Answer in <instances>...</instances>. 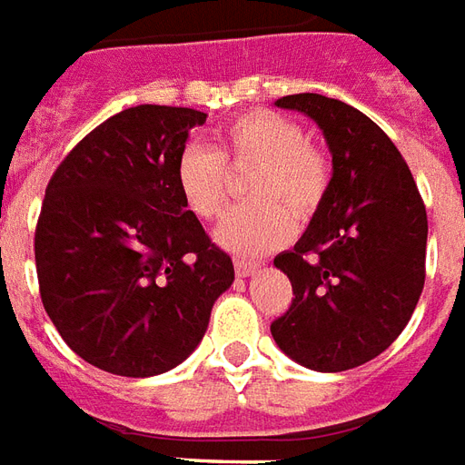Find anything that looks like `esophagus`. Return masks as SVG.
Segmentation results:
<instances>
[{"instance_id":"1","label":"esophagus","mask_w":465,"mask_h":465,"mask_svg":"<svg viewBox=\"0 0 465 465\" xmlns=\"http://www.w3.org/2000/svg\"><path fill=\"white\" fill-rule=\"evenodd\" d=\"M260 270V262H250V260H235L237 277H250Z\"/></svg>"}]
</instances>
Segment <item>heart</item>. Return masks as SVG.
I'll return each instance as SVG.
<instances>
[{
    "label": "heart",
    "mask_w": 465,
    "mask_h": 465,
    "mask_svg": "<svg viewBox=\"0 0 465 465\" xmlns=\"http://www.w3.org/2000/svg\"><path fill=\"white\" fill-rule=\"evenodd\" d=\"M255 163L245 183L250 203L237 205L215 228V240L237 255H260L312 218L330 188V163L307 141L302 125L274 111H250L218 134V148L191 143L175 163L185 208L200 220L218 218L228 203L230 171Z\"/></svg>",
    "instance_id": "obj_1"
}]
</instances>
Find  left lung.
<instances>
[{"label":"left lung","mask_w":465,"mask_h":465,"mask_svg":"<svg viewBox=\"0 0 465 465\" xmlns=\"http://www.w3.org/2000/svg\"><path fill=\"white\" fill-rule=\"evenodd\" d=\"M274 106L320 125L331 181L300 242L274 257L294 297L270 331L297 364L347 371L379 357L411 320L426 277V208L399 148L361 111L320 94Z\"/></svg>","instance_id":"obj_1"}]
</instances>
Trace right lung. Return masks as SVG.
<instances>
[{
  "label": "right lung",
  "instance_id": "obj_1",
  "mask_svg": "<svg viewBox=\"0 0 465 465\" xmlns=\"http://www.w3.org/2000/svg\"><path fill=\"white\" fill-rule=\"evenodd\" d=\"M195 108H125L96 125L46 185L34 235L44 310L84 361L155 376L193 354L232 260L185 208L175 163Z\"/></svg>",
  "mask_w": 465,
  "mask_h": 465
}]
</instances>
